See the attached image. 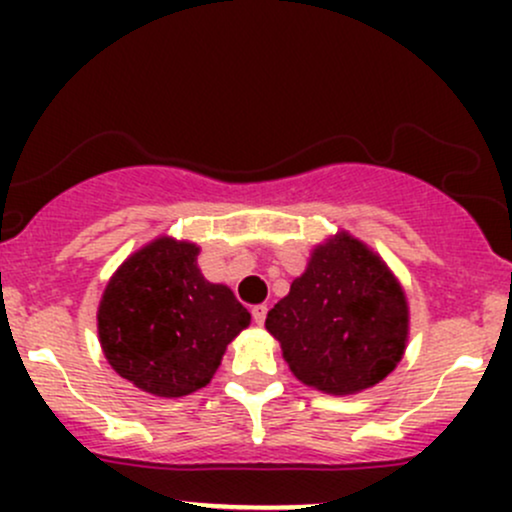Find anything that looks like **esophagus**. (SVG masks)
Wrapping results in <instances>:
<instances>
[{
    "label": "esophagus",
    "instance_id": "34e87169",
    "mask_svg": "<svg viewBox=\"0 0 512 512\" xmlns=\"http://www.w3.org/2000/svg\"><path fill=\"white\" fill-rule=\"evenodd\" d=\"M264 317H267V305H255V308H252V320H255V325H264Z\"/></svg>",
    "mask_w": 512,
    "mask_h": 512
}]
</instances>
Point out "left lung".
Listing matches in <instances>:
<instances>
[{"mask_svg": "<svg viewBox=\"0 0 512 512\" xmlns=\"http://www.w3.org/2000/svg\"><path fill=\"white\" fill-rule=\"evenodd\" d=\"M264 327L301 383L327 395H356L402 361L407 296L368 245L339 231L313 250Z\"/></svg>", "mask_w": 512, "mask_h": 512, "instance_id": "8db88e82", "label": "left lung"}]
</instances>
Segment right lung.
<instances>
[{
	"mask_svg": "<svg viewBox=\"0 0 512 512\" xmlns=\"http://www.w3.org/2000/svg\"><path fill=\"white\" fill-rule=\"evenodd\" d=\"M199 248L161 236L129 255L98 305V339L117 375L156 397H182L214 378L250 313L197 267Z\"/></svg>",
	"mask_w": 512,
	"mask_h": 512,
	"instance_id": "1",
	"label": "right lung"
}]
</instances>
